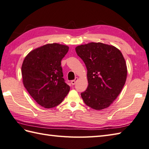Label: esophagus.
<instances>
[{
    "mask_svg": "<svg viewBox=\"0 0 149 149\" xmlns=\"http://www.w3.org/2000/svg\"><path fill=\"white\" fill-rule=\"evenodd\" d=\"M78 81V78L77 77H76L75 79V80H73V81H71V84H72V85H75V83H76V82H77Z\"/></svg>",
    "mask_w": 149,
    "mask_h": 149,
    "instance_id": "1",
    "label": "esophagus"
}]
</instances>
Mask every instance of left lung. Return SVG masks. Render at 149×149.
I'll list each match as a JSON object with an SVG mask.
<instances>
[{
	"instance_id": "left-lung-1",
	"label": "left lung",
	"mask_w": 149,
	"mask_h": 149,
	"mask_svg": "<svg viewBox=\"0 0 149 149\" xmlns=\"http://www.w3.org/2000/svg\"><path fill=\"white\" fill-rule=\"evenodd\" d=\"M87 68L88 86L81 93L83 101L95 110L109 107L121 92L127 77V67L117 48L101 42L75 47Z\"/></svg>"
}]
</instances>
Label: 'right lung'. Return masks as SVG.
Here are the masks:
<instances>
[{
	"label": "right lung",
	"instance_id": "obj_1",
	"mask_svg": "<svg viewBox=\"0 0 149 149\" xmlns=\"http://www.w3.org/2000/svg\"><path fill=\"white\" fill-rule=\"evenodd\" d=\"M68 49L65 45L47 44L30 51L23 60V85L38 104L46 109L60 104L70 91L61 67Z\"/></svg>",
	"mask_w": 149,
	"mask_h": 149
}]
</instances>
